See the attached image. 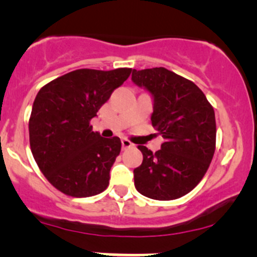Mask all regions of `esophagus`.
<instances>
[{
  "label": "esophagus",
  "instance_id": "1",
  "mask_svg": "<svg viewBox=\"0 0 257 257\" xmlns=\"http://www.w3.org/2000/svg\"><path fill=\"white\" fill-rule=\"evenodd\" d=\"M121 147H123V149H129V148H133L134 145L132 143L131 141H128V139H121Z\"/></svg>",
  "mask_w": 257,
  "mask_h": 257
}]
</instances>
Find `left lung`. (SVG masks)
<instances>
[{"label": "left lung", "mask_w": 257, "mask_h": 257, "mask_svg": "<svg viewBox=\"0 0 257 257\" xmlns=\"http://www.w3.org/2000/svg\"><path fill=\"white\" fill-rule=\"evenodd\" d=\"M132 80L152 93V124L164 138L155 153L138 145L143 163L134 169V185L154 200L181 198L200 183L214 157V108L195 83L164 67L133 69Z\"/></svg>", "instance_id": "1"}]
</instances>
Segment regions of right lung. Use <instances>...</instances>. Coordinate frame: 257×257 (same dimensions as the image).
<instances>
[{
    "label": "right lung",
    "mask_w": 257,
    "mask_h": 257,
    "mask_svg": "<svg viewBox=\"0 0 257 257\" xmlns=\"http://www.w3.org/2000/svg\"><path fill=\"white\" fill-rule=\"evenodd\" d=\"M131 73L132 68L77 69L51 80L36 95L28 123L31 152L61 193L88 198L109 185L120 139L100 137L90 120Z\"/></svg>",
    "instance_id": "1"
}]
</instances>
